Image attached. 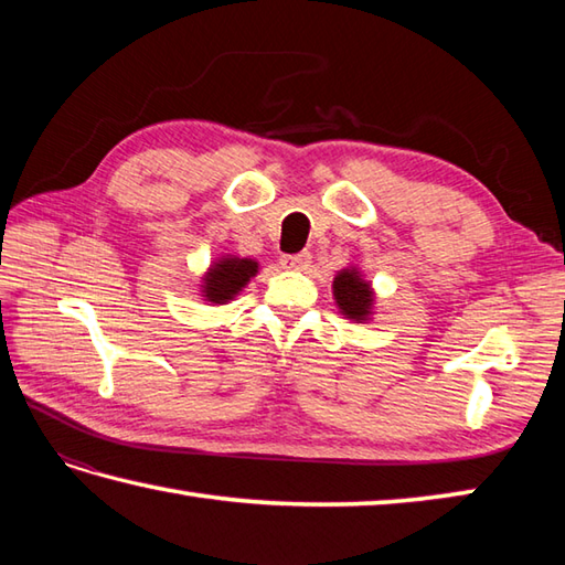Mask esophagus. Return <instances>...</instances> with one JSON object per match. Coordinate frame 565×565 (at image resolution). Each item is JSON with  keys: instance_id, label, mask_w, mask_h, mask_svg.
I'll return each instance as SVG.
<instances>
[{"instance_id": "esophagus-1", "label": "esophagus", "mask_w": 565, "mask_h": 565, "mask_svg": "<svg viewBox=\"0 0 565 565\" xmlns=\"http://www.w3.org/2000/svg\"><path fill=\"white\" fill-rule=\"evenodd\" d=\"M310 264V252H296V255H284L281 257V267L284 269H306Z\"/></svg>"}]
</instances>
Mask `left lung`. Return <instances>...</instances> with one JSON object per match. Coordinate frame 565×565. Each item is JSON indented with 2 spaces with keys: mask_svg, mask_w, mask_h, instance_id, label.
<instances>
[{
  "mask_svg": "<svg viewBox=\"0 0 565 565\" xmlns=\"http://www.w3.org/2000/svg\"><path fill=\"white\" fill-rule=\"evenodd\" d=\"M332 296L344 318L356 322L371 318V310H374V289H371L369 281H364V276L359 274L356 267L338 271L332 281Z\"/></svg>",
  "mask_w": 565,
  "mask_h": 565,
  "instance_id": "1",
  "label": "left lung"
}]
</instances>
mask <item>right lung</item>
Instances as JSON below:
<instances>
[{
    "label": "right lung",
    "mask_w": 565,
    "mask_h": 565,
    "mask_svg": "<svg viewBox=\"0 0 565 565\" xmlns=\"http://www.w3.org/2000/svg\"><path fill=\"white\" fill-rule=\"evenodd\" d=\"M259 264L247 257H221L215 259L209 271L203 274L201 281V296L203 301H211L215 306L231 303L233 298L245 289L247 281L257 274Z\"/></svg>",
    "instance_id": "obj_1"
}]
</instances>
